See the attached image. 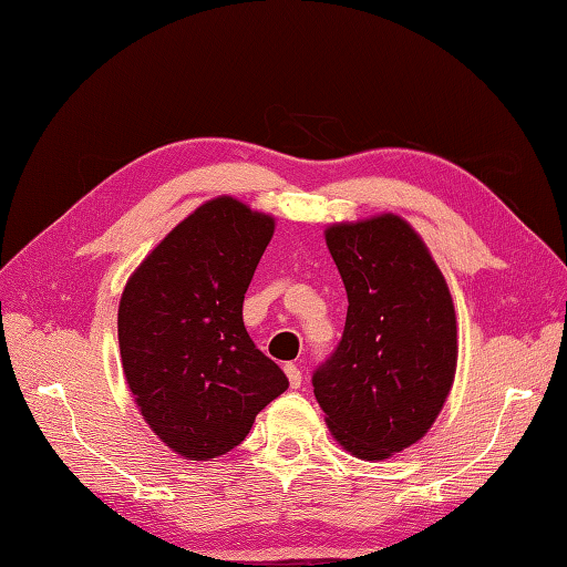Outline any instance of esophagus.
Instances as JSON below:
<instances>
[{"mask_svg": "<svg viewBox=\"0 0 567 567\" xmlns=\"http://www.w3.org/2000/svg\"><path fill=\"white\" fill-rule=\"evenodd\" d=\"M285 375H287V380H290V388H292V390H297L299 384H302V370H299L297 365L287 363V365H285Z\"/></svg>", "mask_w": 567, "mask_h": 567, "instance_id": "34e87169", "label": "esophagus"}]
</instances>
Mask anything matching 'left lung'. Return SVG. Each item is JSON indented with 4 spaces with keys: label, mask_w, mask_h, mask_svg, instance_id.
Returning a JSON list of instances; mask_svg holds the SVG:
<instances>
[{
    "label": "left lung",
    "mask_w": 567,
    "mask_h": 567,
    "mask_svg": "<svg viewBox=\"0 0 567 567\" xmlns=\"http://www.w3.org/2000/svg\"><path fill=\"white\" fill-rule=\"evenodd\" d=\"M323 236L348 315L339 348L311 384L331 436L355 457L384 461L426 436L453 388V297L402 216L331 224Z\"/></svg>",
    "instance_id": "obj_1"
}]
</instances>
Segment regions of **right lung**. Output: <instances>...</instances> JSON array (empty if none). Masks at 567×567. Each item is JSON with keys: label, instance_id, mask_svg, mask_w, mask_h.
I'll return each mask as SVG.
<instances>
[{"label": "right lung", "instance_id": "add662e5", "mask_svg": "<svg viewBox=\"0 0 567 567\" xmlns=\"http://www.w3.org/2000/svg\"><path fill=\"white\" fill-rule=\"evenodd\" d=\"M272 234L270 214L214 197L124 287L116 323L126 384L151 431L187 461L236 449L290 384L244 327V297Z\"/></svg>", "mask_w": 567, "mask_h": 567}]
</instances>
